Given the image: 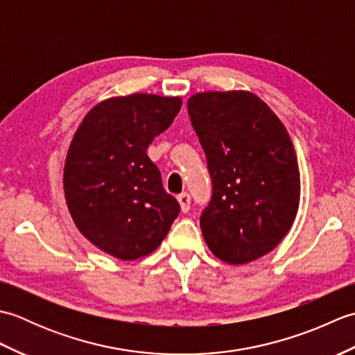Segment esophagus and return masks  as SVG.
<instances>
[{
  "instance_id": "34e87169",
  "label": "esophagus",
  "mask_w": 355,
  "mask_h": 355,
  "mask_svg": "<svg viewBox=\"0 0 355 355\" xmlns=\"http://www.w3.org/2000/svg\"><path fill=\"white\" fill-rule=\"evenodd\" d=\"M177 200H178V202H180V207H182V212H183V214L189 212V209H191V195L184 192V193H182V195H178Z\"/></svg>"
}]
</instances>
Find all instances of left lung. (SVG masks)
I'll return each instance as SVG.
<instances>
[{
	"label": "left lung",
	"mask_w": 355,
	"mask_h": 355,
	"mask_svg": "<svg viewBox=\"0 0 355 355\" xmlns=\"http://www.w3.org/2000/svg\"><path fill=\"white\" fill-rule=\"evenodd\" d=\"M212 178L200 218L206 244L233 266L270 253L288 233L300 200L293 141L268 105L252 92H206L187 101Z\"/></svg>",
	"instance_id": "obj_1"
}]
</instances>
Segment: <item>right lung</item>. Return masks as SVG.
Listing matches in <instances>:
<instances>
[{"label":"right lung","mask_w":355,"mask_h":355,"mask_svg":"<svg viewBox=\"0 0 355 355\" xmlns=\"http://www.w3.org/2000/svg\"><path fill=\"white\" fill-rule=\"evenodd\" d=\"M182 97L135 93L87 112L64 166V193L79 232L122 261L153 253L180 214L146 154L182 108Z\"/></svg>","instance_id":"obj_1"}]
</instances>
